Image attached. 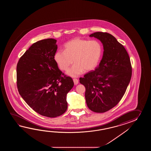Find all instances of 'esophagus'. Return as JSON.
Wrapping results in <instances>:
<instances>
[{
    "label": "esophagus",
    "mask_w": 151,
    "mask_h": 151,
    "mask_svg": "<svg viewBox=\"0 0 151 151\" xmlns=\"http://www.w3.org/2000/svg\"><path fill=\"white\" fill-rule=\"evenodd\" d=\"M73 82H74V85H77V84L78 83H79L78 80L77 79H76V78L73 79Z\"/></svg>",
    "instance_id": "34e87169"
}]
</instances>
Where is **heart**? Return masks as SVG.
<instances>
[{"mask_svg": "<svg viewBox=\"0 0 151 151\" xmlns=\"http://www.w3.org/2000/svg\"><path fill=\"white\" fill-rule=\"evenodd\" d=\"M102 54V47L96 40L76 38L64 45V51L58 50L55 53L54 59L58 67L63 71L68 70V75L78 77L83 71H90L95 68Z\"/></svg>", "mask_w": 151, "mask_h": 151, "instance_id": "heart-1", "label": "heart"}]
</instances>
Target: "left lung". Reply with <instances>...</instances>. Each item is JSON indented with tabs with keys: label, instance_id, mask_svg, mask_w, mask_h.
Listing matches in <instances>:
<instances>
[{
	"label": "left lung",
	"instance_id": "left-lung-1",
	"mask_svg": "<svg viewBox=\"0 0 151 151\" xmlns=\"http://www.w3.org/2000/svg\"><path fill=\"white\" fill-rule=\"evenodd\" d=\"M103 43L104 54L94 71L80 78L85 88V99L89 109L104 113L112 109L122 99L132 77L130 58L124 46L107 32L90 35Z\"/></svg>",
	"mask_w": 151,
	"mask_h": 151
}]
</instances>
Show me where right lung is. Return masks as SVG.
I'll use <instances>...</instances> for the list:
<instances>
[{
  "label": "right lung",
  "instance_id": "obj_1",
  "mask_svg": "<svg viewBox=\"0 0 151 151\" xmlns=\"http://www.w3.org/2000/svg\"><path fill=\"white\" fill-rule=\"evenodd\" d=\"M57 40H39L20 58L17 65V85L20 95L42 116L55 118L68 109L66 95L74 83L58 68L54 59Z\"/></svg>",
  "mask_w": 151,
  "mask_h": 151
}]
</instances>
